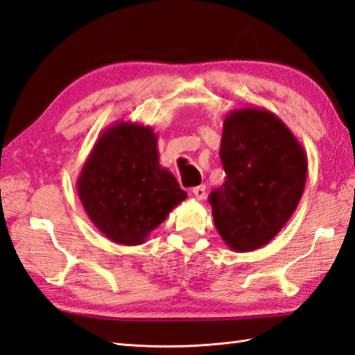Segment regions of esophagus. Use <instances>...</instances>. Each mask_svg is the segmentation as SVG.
<instances>
[{"instance_id":"1","label":"esophagus","mask_w":355,"mask_h":355,"mask_svg":"<svg viewBox=\"0 0 355 355\" xmlns=\"http://www.w3.org/2000/svg\"><path fill=\"white\" fill-rule=\"evenodd\" d=\"M193 197L197 200H205L206 198V186L205 184H200L197 187H193L192 189Z\"/></svg>"}]
</instances>
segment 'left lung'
I'll return each instance as SVG.
<instances>
[{
	"label": "left lung",
	"mask_w": 355,
	"mask_h": 355,
	"mask_svg": "<svg viewBox=\"0 0 355 355\" xmlns=\"http://www.w3.org/2000/svg\"><path fill=\"white\" fill-rule=\"evenodd\" d=\"M220 157L225 182L210 193L215 227L233 252L268 244L296 210L306 182L304 146L266 108L232 110Z\"/></svg>",
	"instance_id": "obj_1"
}]
</instances>
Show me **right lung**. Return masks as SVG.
I'll return each mask as SVG.
<instances>
[{"label":"right lung","mask_w":355,"mask_h":355,"mask_svg":"<svg viewBox=\"0 0 355 355\" xmlns=\"http://www.w3.org/2000/svg\"><path fill=\"white\" fill-rule=\"evenodd\" d=\"M150 126L120 120L96 140L76 182L79 200L99 232L116 244L139 245L187 198L162 168Z\"/></svg>","instance_id":"obj_1"}]
</instances>
